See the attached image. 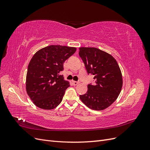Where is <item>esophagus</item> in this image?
I'll use <instances>...</instances> for the list:
<instances>
[{
  "mask_svg": "<svg viewBox=\"0 0 150 150\" xmlns=\"http://www.w3.org/2000/svg\"><path fill=\"white\" fill-rule=\"evenodd\" d=\"M79 83V81H72V84H73L74 86L78 85Z\"/></svg>",
  "mask_w": 150,
  "mask_h": 150,
  "instance_id": "1",
  "label": "esophagus"
}]
</instances>
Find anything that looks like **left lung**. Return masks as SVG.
<instances>
[{
    "mask_svg": "<svg viewBox=\"0 0 150 150\" xmlns=\"http://www.w3.org/2000/svg\"><path fill=\"white\" fill-rule=\"evenodd\" d=\"M79 55L94 81V84L88 85L86 94L79 95L81 100L92 110H104L121 92L122 79L118 64L110 54L95 47H80Z\"/></svg>",
    "mask_w": 150,
    "mask_h": 150,
    "instance_id": "obj_1",
    "label": "left lung"
}]
</instances>
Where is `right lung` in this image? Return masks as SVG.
<instances>
[{"mask_svg":"<svg viewBox=\"0 0 150 150\" xmlns=\"http://www.w3.org/2000/svg\"><path fill=\"white\" fill-rule=\"evenodd\" d=\"M76 48L51 45L40 49L32 57L26 76V91L34 104L44 110L56 108L69 83L61 72L63 64Z\"/></svg>","mask_w":150,"mask_h":150,"instance_id":"1","label":"right lung"}]
</instances>
